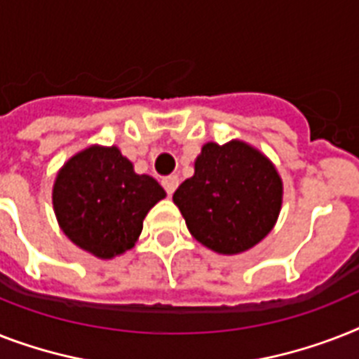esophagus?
I'll return each mask as SVG.
<instances>
[{
  "mask_svg": "<svg viewBox=\"0 0 359 359\" xmlns=\"http://www.w3.org/2000/svg\"><path fill=\"white\" fill-rule=\"evenodd\" d=\"M162 184H164L168 195H173V191L177 189V186H179V177H177V175H170V177H164Z\"/></svg>",
  "mask_w": 359,
  "mask_h": 359,
  "instance_id": "1",
  "label": "esophagus"
}]
</instances>
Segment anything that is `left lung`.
<instances>
[{
    "label": "left lung",
    "instance_id": "8db88e82",
    "mask_svg": "<svg viewBox=\"0 0 359 359\" xmlns=\"http://www.w3.org/2000/svg\"><path fill=\"white\" fill-rule=\"evenodd\" d=\"M284 184L275 164L243 140L208 142L194 177L173 194L189 234L217 255L258 245L276 225Z\"/></svg>",
    "mask_w": 359,
    "mask_h": 359
}]
</instances>
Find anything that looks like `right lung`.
Segmentation results:
<instances>
[{"label": "right lung", "instance_id": "right-lung-1", "mask_svg": "<svg viewBox=\"0 0 359 359\" xmlns=\"http://www.w3.org/2000/svg\"><path fill=\"white\" fill-rule=\"evenodd\" d=\"M164 197V188L151 175L136 173L119 147L97 144L58 170L51 194L60 230L101 260L133 249L147 212Z\"/></svg>", "mask_w": 359, "mask_h": 359}]
</instances>
